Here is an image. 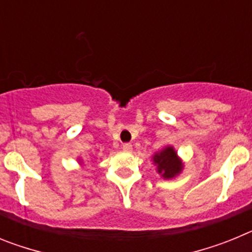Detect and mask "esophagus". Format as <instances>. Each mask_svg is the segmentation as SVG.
Returning <instances> with one entry per match:
<instances>
[{"instance_id": "obj_1", "label": "esophagus", "mask_w": 252, "mask_h": 252, "mask_svg": "<svg viewBox=\"0 0 252 252\" xmlns=\"http://www.w3.org/2000/svg\"><path fill=\"white\" fill-rule=\"evenodd\" d=\"M122 149H124V151H132V145L131 144H124Z\"/></svg>"}]
</instances>
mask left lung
I'll list each match as a JSON object with an SVG mask.
<instances>
[{
    "instance_id": "1",
    "label": "left lung",
    "mask_w": 252,
    "mask_h": 252,
    "mask_svg": "<svg viewBox=\"0 0 252 252\" xmlns=\"http://www.w3.org/2000/svg\"><path fill=\"white\" fill-rule=\"evenodd\" d=\"M154 165L157 166L158 174L164 179H173L183 171L184 162L178 157V153L173 146L166 145L161 150L153 155Z\"/></svg>"
}]
</instances>
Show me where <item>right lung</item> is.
I'll list each match as a JSON object with an SVG mask.
<instances>
[{
  "label": "right lung",
  "mask_w": 252,
  "mask_h": 252,
  "mask_svg": "<svg viewBox=\"0 0 252 252\" xmlns=\"http://www.w3.org/2000/svg\"><path fill=\"white\" fill-rule=\"evenodd\" d=\"M79 162H81V164H82V160H79Z\"/></svg>",
  "instance_id": "obj_1"
}]
</instances>
